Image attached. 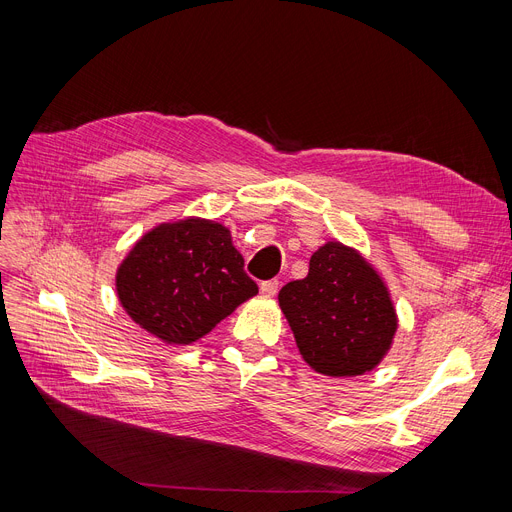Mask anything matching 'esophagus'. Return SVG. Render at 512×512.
Wrapping results in <instances>:
<instances>
[{"mask_svg": "<svg viewBox=\"0 0 512 512\" xmlns=\"http://www.w3.org/2000/svg\"><path fill=\"white\" fill-rule=\"evenodd\" d=\"M277 291H279V281H277V279L262 281V283H260V294L266 296V298L277 296Z\"/></svg>", "mask_w": 512, "mask_h": 512, "instance_id": "esophagus-1", "label": "esophagus"}]
</instances>
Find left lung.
<instances>
[{"mask_svg": "<svg viewBox=\"0 0 512 512\" xmlns=\"http://www.w3.org/2000/svg\"><path fill=\"white\" fill-rule=\"evenodd\" d=\"M279 306L302 358L329 377L373 371L398 329L394 302L379 273L339 241H327L312 254L304 279L281 287Z\"/></svg>", "mask_w": 512, "mask_h": 512, "instance_id": "1", "label": "left lung"}]
</instances>
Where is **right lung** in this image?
<instances>
[{"label": "right lung", "mask_w": 512, "mask_h": 512, "mask_svg": "<svg viewBox=\"0 0 512 512\" xmlns=\"http://www.w3.org/2000/svg\"><path fill=\"white\" fill-rule=\"evenodd\" d=\"M116 294L131 319L166 344L187 346L258 294L231 231L189 216L145 233L116 271Z\"/></svg>", "instance_id": "obj_1"}]
</instances>
